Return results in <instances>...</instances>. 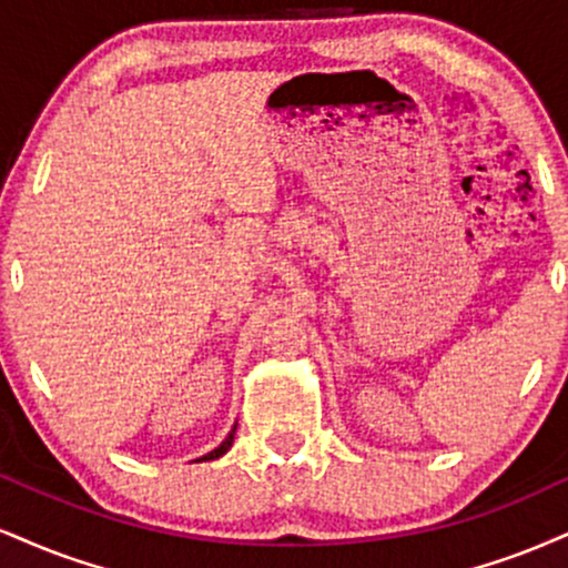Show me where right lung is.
<instances>
[{
  "label": "right lung",
  "mask_w": 568,
  "mask_h": 568,
  "mask_svg": "<svg viewBox=\"0 0 568 568\" xmlns=\"http://www.w3.org/2000/svg\"><path fill=\"white\" fill-rule=\"evenodd\" d=\"M235 428H237V423H235V426H232V432L227 434V439H224L222 444H219V447H216V449H211V453H209V455L197 457V460H216V457H222L224 453H227V449L232 447V442H235Z\"/></svg>",
  "instance_id": "right-lung-1"
}]
</instances>
